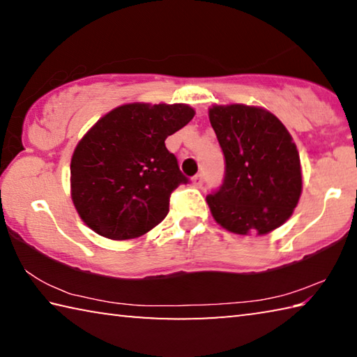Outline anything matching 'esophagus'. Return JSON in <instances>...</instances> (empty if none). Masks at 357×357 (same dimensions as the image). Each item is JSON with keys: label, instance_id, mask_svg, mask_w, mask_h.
<instances>
[{"label": "esophagus", "instance_id": "esophagus-1", "mask_svg": "<svg viewBox=\"0 0 357 357\" xmlns=\"http://www.w3.org/2000/svg\"><path fill=\"white\" fill-rule=\"evenodd\" d=\"M192 183H193V185H195V187H202V185H203V183H204V176H203V173H198V174H195V176L192 178Z\"/></svg>", "mask_w": 357, "mask_h": 357}]
</instances>
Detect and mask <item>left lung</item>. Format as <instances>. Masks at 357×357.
I'll return each instance as SVG.
<instances>
[{"mask_svg": "<svg viewBox=\"0 0 357 357\" xmlns=\"http://www.w3.org/2000/svg\"><path fill=\"white\" fill-rule=\"evenodd\" d=\"M211 126L225 157V174L206 202L217 223L236 234H266L288 220L302 190L291 135L273 113L215 105Z\"/></svg>", "mask_w": 357, "mask_h": 357, "instance_id": "obj_1", "label": "left lung"}]
</instances>
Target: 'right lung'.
Wrapping results in <instances>:
<instances>
[{"label": "right lung", "mask_w": 357, "mask_h": 357, "mask_svg": "<svg viewBox=\"0 0 357 357\" xmlns=\"http://www.w3.org/2000/svg\"><path fill=\"white\" fill-rule=\"evenodd\" d=\"M193 114L184 104H128L93 126L70 162L72 202L89 228L121 241L165 219L172 193L189 183L165 140Z\"/></svg>", "instance_id": "right-lung-1"}]
</instances>
